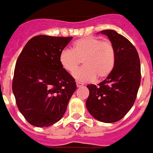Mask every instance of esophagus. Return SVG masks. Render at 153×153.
I'll list each match as a JSON object with an SVG mask.
<instances>
[{"label":"esophagus","mask_w":153,"mask_h":153,"mask_svg":"<svg viewBox=\"0 0 153 153\" xmlns=\"http://www.w3.org/2000/svg\"><path fill=\"white\" fill-rule=\"evenodd\" d=\"M76 86H77V87H82V86H83V84H82V82H77Z\"/></svg>","instance_id":"34e87169"}]
</instances>
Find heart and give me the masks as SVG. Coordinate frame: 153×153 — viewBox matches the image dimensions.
<instances>
[{
    "label": "heart",
    "instance_id": "obj_1",
    "mask_svg": "<svg viewBox=\"0 0 153 153\" xmlns=\"http://www.w3.org/2000/svg\"><path fill=\"white\" fill-rule=\"evenodd\" d=\"M62 67L72 73L81 64L84 66L74 73L80 82H91L97 77L102 79L109 76L115 65V51L110 41H102L97 37H85L73 43L72 48H66L59 53Z\"/></svg>",
    "mask_w": 153,
    "mask_h": 153
}]
</instances>
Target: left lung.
<instances>
[{"label": "left lung", "mask_w": 153, "mask_h": 153, "mask_svg": "<svg viewBox=\"0 0 153 153\" xmlns=\"http://www.w3.org/2000/svg\"><path fill=\"white\" fill-rule=\"evenodd\" d=\"M112 43L115 51L114 70L95 86L87 85L90 94L86 106L91 115L103 123L120 120L133 106L141 73L138 53L131 42L114 30L101 31Z\"/></svg>", "instance_id": "left-lung-1"}]
</instances>
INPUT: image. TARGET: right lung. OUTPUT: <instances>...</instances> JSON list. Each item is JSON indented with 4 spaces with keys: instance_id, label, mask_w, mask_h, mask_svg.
<instances>
[{
    "instance_id": "right-lung-1",
    "label": "right lung",
    "mask_w": 153,
    "mask_h": 153,
    "mask_svg": "<svg viewBox=\"0 0 153 153\" xmlns=\"http://www.w3.org/2000/svg\"><path fill=\"white\" fill-rule=\"evenodd\" d=\"M72 38L38 35L17 58L13 92L20 112L35 127L57 123L76 90L74 78L59 62V53Z\"/></svg>"
}]
</instances>
